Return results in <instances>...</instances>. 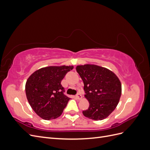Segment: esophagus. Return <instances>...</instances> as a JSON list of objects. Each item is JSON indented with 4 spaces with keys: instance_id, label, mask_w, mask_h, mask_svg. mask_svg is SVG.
I'll return each mask as SVG.
<instances>
[{
    "instance_id": "obj_1",
    "label": "esophagus",
    "mask_w": 150,
    "mask_h": 150,
    "mask_svg": "<svg viewBox=\"0 0 150 150\" xmlns=\"http://www.w3.org/2000/svg\"><path fill=\"white\" fill-rule=\"evenodd\" d=\"M76 98H77V99H82V95H81V93H78V94H76Z\"/></svg>"
}]
</instances>
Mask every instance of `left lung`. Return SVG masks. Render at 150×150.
Instances as JSON below:
<instances>
[{
    "instance_id": "left-lung-1",
    "label": "left lung",
    "mask_w": 150,
    "mask_h": 150,
    "mask_svg": "<svg viewBox=\"0 0 150 150\" xmlns=\"http://www.w3.org/2000/svg\"><path fill=\"white\" fill-rule=\"evenodd\" d=\"M76 71L83 81L85 97L89 103L84 116L93 120L105 119L115 110L121 95V84L116 74L96 65L78 66Z\"/></svg>"
}]
</instances>
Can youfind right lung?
Returning a JSON list of instances; mask_svg holds the SVG:
<instances>
[{"instance_id": "add662e5", "label": "right lung", "mask_w": 150, "mask_h": 150, "mask_svg": "<svg viewBox=\"0 0 150 150\" xmlns=\"http://www.w3.org/2000/svg\"><path fill=\"white\" fill-rule=\"evenodd\" d=\"M73 66H49L35 71L25 84V93L31 108L46 120L60 116L71 99L64 93L61 83Z\"/></svg>"}]
</instances>
